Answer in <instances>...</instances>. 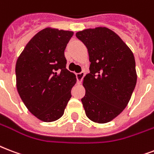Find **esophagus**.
Segmentation results:
<instances>
[{"label":"esophagus","instance_id":"esophagus-1","mask_svg":"<svg viewBox=\"0 0 154 154\" xmlns=\"http://www.w3.org/2000/svg\"><path fill=\"white\" fill-rule=\"evenodd\" d=\"M76 77H77V83H78V84H81V82H82L83 77H85V72H79V73H77V74H76Z\"/></svg>","mask_w":154,"mask_h":154}]
</instances>
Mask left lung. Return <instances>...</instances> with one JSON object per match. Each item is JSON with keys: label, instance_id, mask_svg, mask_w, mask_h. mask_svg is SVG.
I'll use <instances>...</instances> for the list:
<instances>
[{"label": "left lung", "instance_id": "obj_1", "mask_svg": "<svg viewBox=\"0 0 154 154\" xmlns=\"http://www.w3.org/2000/svg\"><path fill=\"white\" fill-rule=\"evenodd\" d=\"M88 49L90 73L83 79L82 98L85 115L105 124L124 111L137 84L132 51L119 35L106 27L86 29L76 34Z\"/></svg>", "mask_w": 154, "mask_h": 154}]
</instances>
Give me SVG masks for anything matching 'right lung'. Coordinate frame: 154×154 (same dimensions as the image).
<instances>
[{"instance_id": "1", "label": "right lung", "mask_w": 154, "mask_h": 154, "mask_svg": "<svg viewBox=\"0 0 154 154\" xmlns=\"http://www.w3.org/2000/svg\"><path fill=\"white\" fill-rule=\"evenodd\" d=\"M72 31L45 28L26 44L16 63L17 90L35 117L52 122L64 115L77 82L66 69L64 50Z\"/></svg>"}]
</instances>
